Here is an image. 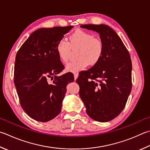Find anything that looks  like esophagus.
<instances>
[{"instance_id": "esophagus-1", "label": "esophagus", "mask_w": 150, "mask_h": 150, "mask_svg": "<svg viewBox=\"0 0 150 150\" xmlns=\"http://www.w3.org/2000/svg\"><path fill=\"white\" fill-rule=\"evenodd\" d=\"M77 77H78V73H74V79H75V81L77 80Z\"/></svg>"}]
</instances>
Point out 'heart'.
Here are the masks:
<instances>
[{
	"label": "heart",
	"mask_w": 150,
	"mask_h": 150,
	"mask_svg": "<svg viewBox=\"0 0 150 150\" xmlns=\"http://www.w3.org/2000/svg\"><path fill=\"white\" fill-rule=\"evenodd\" d=\"M79 48L76 61L71 62L66 66L67 71L77 73L88 66H93L103 55V45L102 40L95 38L89 32L77 30L69 37V42L61 39L57 43L56 49L60 60L66 63L70 58L71 49Z\"/></svg>",
	"instance_id": "b5f03b06"
}]
</instances>
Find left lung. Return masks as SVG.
<instances>
[{
	"mask_svg": "<svg viewBox=\"0 0 150 150\" xmlns=\"http://www.w3.org/2000/svg\"><path fill=\"white\" fill-rule=\"evenodd\" d=\"M97 32L103 45L100 60L80 75L79 96L90 117L108 122L123 110L132 88V62L121 38L108 25H81Z\"/></svg>",
	"mask_w": 150,
	"mask_h": 150,
	"instance_id": "8db88e82",
	"label": "left lung"
}]
</instances>
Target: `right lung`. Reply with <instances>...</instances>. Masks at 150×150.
<instances>
[{
	"label": "right lung",
	"instance_id": "1",
	"mask_svg": "<svg viewBox=\"0 0 150 150\" xmlns=\"http://www.w3.org/2000/svg\"><path fill=\"white\" fill-rule=\"evenodd\" d=\"M73 26L40 28L30 35L19 49L14 65V84L21 108L40 122L52 120L60 113L68 83L74 81L67 73L56 47ZM50 78L53 80L52 82Z\"/></svg>",
	"mask_w": 150,
	"mask_h": 150
}]
</instances>
